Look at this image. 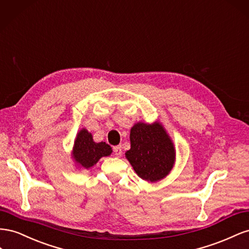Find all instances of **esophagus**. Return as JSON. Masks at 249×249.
Wrapping results in <instances>:
<instances>
[{
  "label": "esophagus",
  "mask_w": 249,
  "mask_h": 249,
  "mask_svg": "<svg viewBox=\"0 0 249 249\" xmlns=\"http://www.w3.org/2000/svg\"><path fill=\"white\" fill-rule=\"evenodd\" d=\"M113 154H115L116 156H121V154H122V149H121L120 146H116L115 148H113Z\"/></svg>",
  "instance_id": "34e87169"
}]
</instances>
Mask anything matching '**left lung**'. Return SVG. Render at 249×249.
Listing matches in <instances>:
<instances>
[{
    "instance_id": "left-lung-1",
    "label": "left lung",
    "mask_w": 249,
    "mask_h": 249,
    "mask_svg": "<svg viewBox=\"0 0 249 249\" xmlns=\"http://www.w3.org/2000/svg\"><path fill=\"white\" fill-rule=\"evenodd\" d=\"M125 155L142 179L154 182L172 170L175 148L160 123L139 122L130 130V149Z\"/></svg>"
}]
</instances>
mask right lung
Masks as SVG:
<instances>
[{
  "label": "right lung",
  "instance_id": "obj_1",
  "mask_svg": "<svg viewBox=\"0 0 249 249\" xmlns=\"http://www.w3.org/2000/svg\"><path fill=\"white\" fill-rule=\"evenodd\" d=\"M112 152L111 147L105 142L95 143L93 136L83 128L77 133L72 155L76 164L84 169L96 165L103 156H108Z\"/></svg>",
  "mask_w": 249,
  "mask_h": 249
}]
</instances>
